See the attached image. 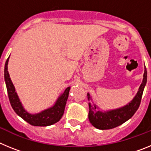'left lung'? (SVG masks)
I'll list each match as a JSON object with an SVG mask.
<instances>
[{
    "mask_svg": "<svg viewBox=\"0 0 151 151\" xmlns=\"http://www.w3.org/2000/svg\"><path fill=\"white\" fill-rule=\"evenodd\" d=\"M146 82L147 69L145 67L143 82L141 83L139 90L134 98L129 104L117 110L102 112L101 110H98V108L95 106V104L88 103V119L92 125L98 129L105 130V129H111L116 128L126 122L138 110L140 104H141V97H142ZM87 95L88 101H91V98L90 97V94H88Z\"/></svg>",
    "mask_w": 151,
    "mask_h": 151,
    "instance_id": "8db88e82",
    "label": "left lung"
}]
</instances>
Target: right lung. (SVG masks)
Returning a JSON list of instances; mask_svg holds the SVG:
<instances>
[{
    "label": "right lung",
    "mask_w": 151,
    "mask_h": 151,
    "mask_svg": "<svg viewBox=\"0 0 151 151\" xmlns=\"http://www.w3.org/2000/svg\"><path fill=\"white\" fill-rule=\"evenodd\" d=\"M8 60H9V57L7 58L6 63H5L4 79L10 104L17 115L23 119L24 120L26 121L28 123L34 125V126H47V125H53L60 121V119L62 118L63 115L70 88L68 87L64 91V92L58 98L54 106H52L41 113H38V114H35V115L29 114L23 109L15 91L14 86L12 83L10 75L7 71Z\"/></svg>",
    "instance_id": "obj_1"
}]
</instances>
